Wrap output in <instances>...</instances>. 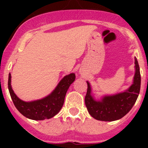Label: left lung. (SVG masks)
Instances as JSON below:
<instances>
[{
	"label": "left lung",
	"mask_w": 148,
	"mask_h": 148,
	"mask_svg": "<svg viewBox=\"0 0 148 148\" xmlns=\"http://www.w3.org/2000/svg\"><path fill=\"white\" fill-rule=\"evenodd\" d=\"M87 83L85 104L90 116L99 121H113L120 119L132 109L140 92L141 75L138 61L135 58V74L133 84L124 92L104 95L100 99H95L92 94L90 82Z\"/></svg>",
	"instance_id": "obj_1"
}]
</instances>
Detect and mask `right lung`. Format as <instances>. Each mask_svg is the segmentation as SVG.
Returning a JSON list of instances; mask_svg holds the SVG:
<instances>
[{
  "label": "right lung",
  "instance_id": "obj_1",
  "mask_svg": "<svg viewBox=\"0 0 148 148\" xmlns=\"http://www.w3.org/2000/svg\"><path fill=\"white\" fill-rule=\"evenodd\" d=\"M75 79V73L65 75L49 95L32 101H24L15 95L12 88L10 73L8 79V88L15 108L23 116L29 119L44 120L53 118L61 110L66 91Z\"/></svg>",
  "mask_w": 148,
  "mask_h": 148
}]
</instances>
